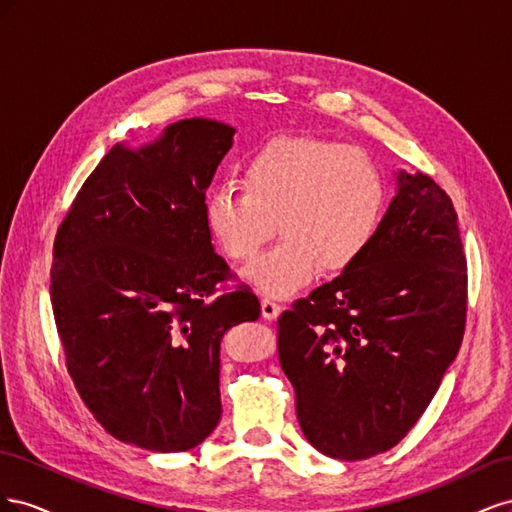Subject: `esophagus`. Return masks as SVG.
<instances>
[{
    "instance_id": "obj_1",
    "label": "esophagus",
    "mask_w": 512,
    "mask_h": 512,
    "mask_svg": "<svg viewBox=\"0 0 512 512\" xmlns=\"http://www.w3.org/2000/svg\"><path fill=\"white\" fill-rule=\"evenodd\" d=\"M260 309H262V318L265 320H275L277 316L282 314V305H277L275 301H271V299H262V303H260Z\"/></svg>"
}]
</instances>
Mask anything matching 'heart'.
I'll return each instance as SVG.
<instances>
[{
  "label": "heart",
  "mask_w": 512,
  "mask_h": 512,
  "mask_svg": "<svg viewBox=\"0 0 512 512\" xmlns=\"http://www.w3.org/2000/svg\"><path fill=\"white\" fill-rule=\"evenodd\" d=\"M243 188H213L205 224L232 262L252 260L280 228L282 241L243 271L273 299L294 297L322 267H354L378 239L389 198L384 173L363 149L314 136L273 138L247 158Z\"/></svg>",
  "instance_id": "b5f03b06"
}]
</instances>
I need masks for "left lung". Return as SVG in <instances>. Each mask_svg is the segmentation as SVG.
I'll list each match as a JSON object with an SVG mask.
<instances>
[{"label": "left lung", "instance_id": "8db88e82", "mask_svg": "<svg viewBox=\"0 0 512 512\" xmlns=\"http://www.w3.org/2000/svg\"><path fill=\"white\" fill-rule=\"evenodd\" d=\"M397 190L371 250L277 320L280 363L307 442L333 459L389 451L459 352L468 265L457 213L423 173Z\"/></svg>", "mask_w": 512, "mask_h": 512}]
</instances>
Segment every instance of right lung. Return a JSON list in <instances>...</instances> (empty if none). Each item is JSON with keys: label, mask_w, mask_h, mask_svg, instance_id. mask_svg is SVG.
Returning a JSON list of instances; mask_svg holds the SVG:
<instances>
[{"label": "right lung", "mask_w": 512, "mask_h": 512, "mask_svg": "<svg viewBox=\"0 0 512 512\" xmlns=\"http://www.w3.org/2000/svg\"><path fill=\"white\" fill-rule=\"evenodd\" d=\"M235 128L192 117L141 147L106 153L61 222L51 303L68 371L121 442L158 453L198 446L218 427L220 344L260 316L205 224V192Z\"/></svg>", "instance_id": "obj_1"}]
</instances>
